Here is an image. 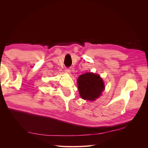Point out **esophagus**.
<instances>
[{
  "label": "esophagus",
  "instance_id": "1",
  "mask_svg": "<svg viewBox=\"0 0 148 148\" xmlns=\"http://www.w3.org/2000/svg\"><path fill=\"white\" fill-rule=\"evenodd\" d=\"M65 71H66V72L67 73H70V72H71V71H70V69H66L65 70Z\"/></svg>",
  "mask_w": 148,
  "mask_h": 148
}]
</instances>
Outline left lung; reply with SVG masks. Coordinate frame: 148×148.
<instances>
[{
	"label": "left lung",
	"instance_id": "1",
	"mask_svg": "<svg viewBox=\"0 0 148 148\" xmlns=\"http://www.w3.org/2000/svg\"><path fill=\"white\" fill-rule=\"evenodd\" d=\"M78 89L83 99L95 101L99 98L105 89V85L99 75L86 72L77 79Z\"/></svg>",
	"mask_w": 148,
	"mask_h": 148
}]
</instances>
